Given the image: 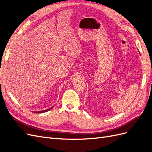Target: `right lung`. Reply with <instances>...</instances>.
<instances>
[{"mask_svg": "<svg viewBox=\"0 0 152 152\" xmlns=\"http://www.w3.org/2000/svg\"><path fill=\"white\" fill-rule=\"evenodd\" d=\"M53 107H51L49 109H48V110H43V111H40V112H35V113H44V112H46L48 111H49V110H50V109H52Z\"/></svg>", "mask_w": 152, "mask_h": 152, "instance_id": "right-lung-1", "label": "right lung"}]
</instances>
